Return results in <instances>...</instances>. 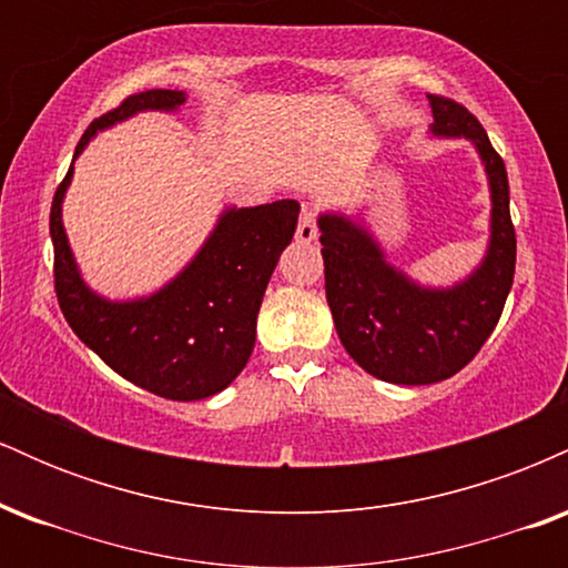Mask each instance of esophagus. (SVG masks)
I'll use <instances>...</instances> for the list:
<instances>
[{"mask_svg": "<svg viewBox=\"0 0 568 568\" xmlns=\"http://www.w3.org/2000/svg\"><path fill=\"white\" fill-rule=\"evenodd\" d=\"M296 240L298 243H312V240H317V213L310 211V207H306L302 219H298Z\"/></svg>", "mask_w": 568, "mask_h": 568, "instance_id": "1", "label": "esophagus"}]
</instances>
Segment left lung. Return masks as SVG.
Listing matches in <instances>:
<instances>
[{"mask_svg": "<svg viewBox=\"0 0 568 568\" xmlns=\"http://www.w3.org/2000/svg\"><path fill=\"white\" fill-rule=\"evenodd\" d=\"M433 133L470 139L491 186V240L478 270L454 288H425L387 264L379 243L352 219H317L325 298L344 349L389 384H435L478 355L497 328L515 275V226L505 162L484 125L462 103L427 95Z\"/></svg>", "mask_w": 568, "mask_h": 568, "instance_id": "1", "label": "left lung"}]
</instances>
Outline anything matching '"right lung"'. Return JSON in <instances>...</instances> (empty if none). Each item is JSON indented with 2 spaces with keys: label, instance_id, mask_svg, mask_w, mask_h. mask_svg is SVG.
<instances>
[{
  "label": "right lung",
  "instance_id": "1",
  "mask_svg": "<svg viewBox=\"0 0 568 568\" xmlns=\"http://www.w3.org/2000/svg\"><path fill=\"white\" fill-rule=\"evenodd\" d=\"M184 90H143L98 116L77 143L74 160L95 130L135 112H173ZM74 168L55 189L50 207L55 296L63 317L90 349L149 393L168 400H202L237 379L256 342V317L280 253L293 240L296 200L230 207L216 230L165 288L135 302H109L84 285L63 232L61 202Z\"/></svg>",
  "mask_w": 568,
  "mask_h": 568
}]
</instances>
